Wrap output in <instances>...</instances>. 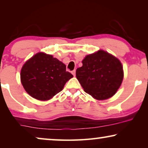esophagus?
Returning <instances> with one entry per match:
<instances>
[{
    "label": "esophagus",
    "instance_id": "obj_1",
    "mask_svg": "<svg viewBox=\"0 0 148 148\" xmlns=\"http://www.w3.org/2000/svg\"><path fill=\"white\" fill-rule=\"evenodd\" d=\"M72 74L73 75V76H75V74H76V71L75 70H73V71H72Z\"/></svg>",
    "mask_w": 148,
    "mask_h": 148
}]
</instances>
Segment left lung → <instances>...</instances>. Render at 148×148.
Wrapping results in <instances>:
<instances>
[{"label":"left lung","instance_id":"1","mask_svg":"<svg viewBox=\"0 0 148 148\" xmlns=\"http://www.w3.org/2000/svg\"><path fill=\"white\" fill-rule=\"evenodd\" d=\"M76 77L86 93L99 100L115 94L123 79V66L118 58L104 50L86 56Z\"/></svg>","mask_w":148,"mask_h":148}]
</instances>
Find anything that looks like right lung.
I'll return each instance as SVG.
<instances>
[{"label": "right lung", "instance_id": "obj_1", "mask_svg": "<svg viewBox=\"0 0 148 148\" xmlns=\"http://www.w3.org/2000/svg\"><path fill=\"white\" fill-rule=\"evenodd\" d=\"M73 75L66 65L52 55L39 52L24 64L21 81L26 92L34 98L48 100L62 90Z\"/></svg>", "mask_w": 148, "mask_h": 148}]
</instances>
